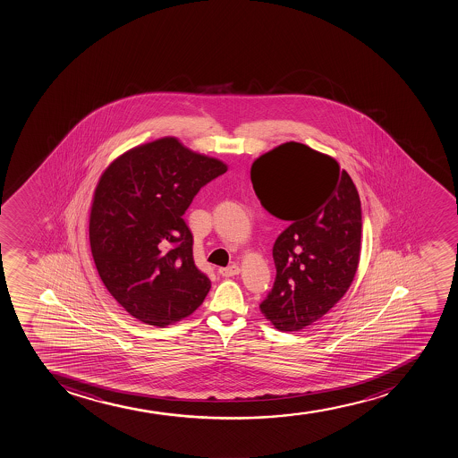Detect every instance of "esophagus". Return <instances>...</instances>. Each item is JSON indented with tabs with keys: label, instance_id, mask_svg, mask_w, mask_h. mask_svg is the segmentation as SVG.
Masks as SVG:
<instances>
[{
	"label": "esophagus",
	"instance_id": "obj_1",
	"mask_svg": "<svg viewBox=\"0 0 458 458\" xmlns=\"http://www.w3.org/2000/svg\"><path fill=\"white\" fill-rule=\"evenodd\" d=\"M239 272H241V267L237 265H232L228 266V267H221V269H219V274H221L222 276H225V278L239 276Z\"/></svg>",
	"mask_w": 458,
	"mask_h": 458
}]
</instances>
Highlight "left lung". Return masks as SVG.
<instances>
[{
  "label": "left lung",
  "instance_id": "left-lung-1",
  "mask_svg": "<svg viewBox=\"0 0 458 458\" xmlns=\"http://www.w3.org/2000/svg\"><path fill=\"white\" fill-rule=\"evenodd\" d=\"M251 182L261 206L291 222L272 250L276 283L260 304L280 331L327 315L354 281L361 251V206L350 174L328 154L285 142L256 158Z\"/></svg>",
  "mask_w": 458,
  "mask_h": 458
}]
</instances>
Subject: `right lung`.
<instances>
[{"instance_id": "right-lung-1", "label": "right lung", "mask_w": 458, "mask_h": 458, "mask_svg": "<svg viewBox=\"0 0 458 458\" xmlns=\"http://www.w3.org/2000/svg\"><path fill=\"white\" fill-rule=\"evenodd\" d=\"M226 169L166 136L128 149L101 174L89 241L104 285L128 315L165 328L206 300L212 283L195 266L182 215Z\"/></svg>"}]
</instances>
